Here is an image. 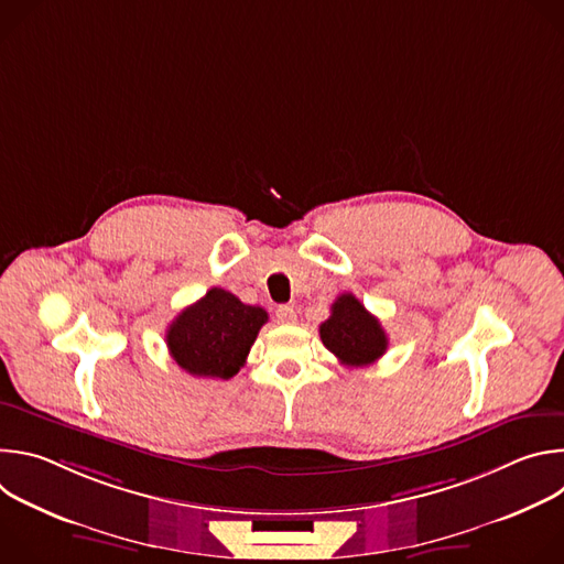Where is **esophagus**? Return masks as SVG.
<instances>
[{
  "label": "esophagus",
  "instance_id": "1",
  "mask_svg": "<svg viewBox=\"0 0 564 564\" xmlns=\"http://www.w3.org/2000/svg\"><path fill=\"white\" fill-rule=\"evenodd\" d=\"M276 321L279 324H294L296 321V312L292 305H279L276 307Z\"/></svg>",
  "mask_w": 564,
  "mask_h": 564
}]
</instances>
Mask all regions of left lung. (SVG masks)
Here are the masks:
<instances>
[{"instance_id": "1", "label": "left lung", "mask_w": 564, "mask_h": 564, "mask_svg": "<svg viewBox=\"0 0 564 564\" xmlns=\"http://www.w3.org/2000/svg\"><path fill=\"white\" fill-rule=\"evenodd\" d=\"M324 346L350 368L375 364L388 348V337L355 294H341L330 310V318L318 326Z\"/></svg>"}]
</instances>
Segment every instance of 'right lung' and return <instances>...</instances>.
<instances>
[{"label": "right lung", "mask_w": 564, "mask_h": 564, "mask_svg": "<svg viewBox=\"0 0 564 564\" xmlns=\"http://www.w3.org/2000/svg\"><path fill=\"white\" fill-rule=\"evenodd\" d=\"M268 312L223 288L187 305L167 328L172 359L194 377L229 379L246 364Z\"/></svg>", "instance_id": "obj_1"}]
</instances>
